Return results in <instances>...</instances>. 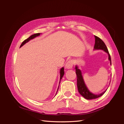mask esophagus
<instances>
[{"label": "esophagus", "instance_id": "1", "mask_svg": "<svg viewBox=\"0 0 124 124\" xmlns=\"http://www.w3.org/2000/svg\"><path fill=\"white\" fill-rule=\"evenodd\" d=\"M73 66V62L72 61H69L67 62L65 65V68L66 69H71Z\"/></svg>", "mask_w": 124, "mask_h": 124}]
</instances>
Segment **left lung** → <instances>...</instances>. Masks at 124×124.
Masks as SVG:
<instances>
[{
    "label": "left lung",
    "instance_id": "left-lung-1",
    "mask_svg": "<svg viewBox=\"0 0 124 124\" xmlns=\"http://www.w3.org/2000/svg\"><path fill=\"white\" fill-rule=\"evenodd\" d=\"M95 43L94 46V48H93V50H103L105 52L108 54V60H109L110 62V65H111V59L110 55L108 53V48L106 46V44L104 43L103 41L100 39L99 37L95 36ZM75 69L76 71V74H77V87L78 89V91L81 95L83 96L84 98L90 100V99H96L97 98H99V97L102 96L105 92H106L107 89L106 91L103 92L99 94H94V93H92L91 92L89 91V90L88 89L87 87L86 86L83 76H82V72L80 69H78V66H76L75 67ZM108 89V88H107Z\"/></svg>",
    "mask_w": 124,
    "mask_h": 124
}]
</instances>
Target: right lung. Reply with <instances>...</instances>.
<instances>
[{"label":"right lung","mask_w":124,"mask_h":124,"mask_svg":"<svg viewBox=\"0 0 124 124\" xmlns=\"http://www.w3.org/2000/svg\"><path fill=\"white\" fill-rule=\"evenodd\" d=\"M40 34H41V33H35V34H33V35L29 37L28 38L25 40L23 41V42H22V43L21 44V46H20V47H22V46H23L25 44H26L27 42H29V41L31 40H32L33 39H34L35 38H36V37H37L39 36L40 35ZM64 73H65V72H64V68H63V67H62V68L61 69V70H60V80H59V84H60V82H61V81L62 80V78L63 75H64ZM58 88H59V86H58V87L57 92H56V93H57V91H58Z\"/></svg>","instance_id":"obj_1"}]
</instances>
